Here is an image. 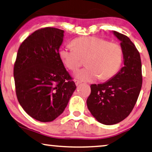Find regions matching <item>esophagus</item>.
Masks as SVG:
<instances>
[{
	"label": "esophagus",
	"instance_id": "esophagus-1",
	"mask_svg": "<svg viewBox=\"0 0 152 152\" xmlns=\"http://www.w3.org/2000/svg\"><path fill=\"white\" fill-rule=\"evenodd\" d=\"M74 82H75V84H76V86H78V85H80V84L81 83V82H80V80H76V79H75V80H74Z\"/></svg>",
	"mask_w": 152,
	"mask_h": 152
}]
</instances>
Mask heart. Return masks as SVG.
I'll return each mask as SVG.
<instances>
[{"label": "heart", "instance_id": "heart-1", "mask_svg": "<svg viewBox=\"0 0 152 152\" xmlns=\"http://www.w3.org/2000/svg\"><path fill=\"white\" fill-rule=\"evenodd\" d=\"M72 44L74 48L63 47L59 56L63 65L72 72H76L86 59L87 67L79 72L76 78L87 82L99 78L106 80L118 72L123 61V50L117 43L88 36L76 38Z\"/></svg>", "mask_w": 152, "mask_h": 152}]
</instances>
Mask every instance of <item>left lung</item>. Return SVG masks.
<instances>
[{
	"instance_id": "obj_1",
	"label": "left lung",
	"mask_w": 152,
	"mask_h": 152,
	"mask_svg": "<svg viewBox=\"0 0 152 152\" xmlns=\"http://www.w3.org/2000/svg\"><path fill=\"white\" fill-rule=\"evenodd\" d=\"M121 41L124 65L116 75L103 84L91 85L87 99L88 109L99 123L113 125L132 112L139 98L142 82L139 52L129 38L113 31Z\"/></svg>"
}]
</instances>
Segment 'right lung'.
I'll return each mask as SVG.
<instances>
[{
    "mask_svg": "<svg viewBox=\"0 0 152 152\" xmlns=\"http://www.w3.org/2000/svg\"><path fill=\"white\" fill-rule=\"evenodd\" d=\"M63 33L50 26L35 31L20 45L14 63L18 100L27 114L42 122L59 116L76 88L59 56Z\"/></svg>",
    "mask_w": 152,
    "mask_h": 152,
    "instance_id": "add662e5",
    "label": "right lung"
}]
</instances>
